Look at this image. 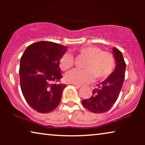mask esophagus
Masks as SVG:
<instances>
[{
	"label": "esophagus",
	"instance_id": "obj_1",
	"mask_svg": "<svg viewBox=\"0 0 145 145\" xmlns=\"http://www.w3.org/2000/svg\"><path fill=\"white\" fill-rule=\"evenodd\" d=\"M73 85H74V86L75 87H76V88H80V87H81L80 85H79V84H73Z\"/></svg>",
	"mask_w": 145,
	"mask_h": 145
}]
</instances>
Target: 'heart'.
Masks as SVG:
<instances>
[{"label":"heart","instance_id":"obj_1","mask_svg":"<svg viewBox=\"0 0 145 145\" xmlns=\"http://www.w3.org/2000/svg\"><path fill=\"white\" fill-rule=\"evenodd\" d=\"M78 57L86 58L82 65L84 69H76L66 76L69 82L76 84H84L91 82L93 76L96 80H104L110 76L116 67L114 55L109 51L102 49L94 45H86L74 49ZM74 64L72 55L65 53L59 60V67L63 71L71 69Z\"/></svg>","mask_w":145,"mask_h":145}]
</instances>
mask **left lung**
I'll return each instance as SVG.
<instances>
[{
	"instance_id": "1",
	"label": "left lung",
	"mask_w": 145,
	"mask_h": 145,
	"mask_svg": "<svg viewBox=\"0 0 145 145\" xmlns=\"http://www.w3.org/2000/svg\"><path fill=\"white\" fill-rule=\"evenodd\" d=\"M116 61L114 72L93 90L90 98L83 100L82 104L87 110L95 114H102L112 108L118 100L125 79L126 63L121 51L113 48Z\"/></svg>"
}]
</instances>
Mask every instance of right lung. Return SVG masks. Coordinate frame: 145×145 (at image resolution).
<instances>
[{
	"label": "right lung",
	"mask_w": 145,
	"mask_h": 145,
	"mask_svg": "<svg viewBox=\"0 0 145 145\" xmlns=\"http://www.w3.org/2000/svg\"><path fill=\"white\" fill-rule=\"evenodd\" d=\"M67 47L41 41L29 45L20 59L19 75L22 92L33 110L41 114L53 112L60 104L63 89L59 60Z\"/></svg>",
	"instance_id": "1"
}]
</instances>
